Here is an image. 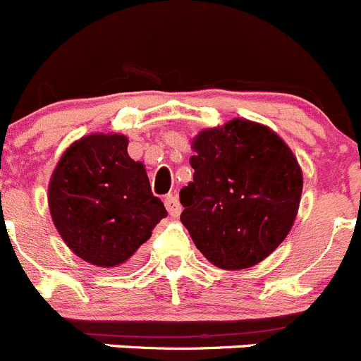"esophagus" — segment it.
Segmentation results:
<instances>
[{
    "mask_svg": "<svg viewBox=\"0 0 361 361\" xmlns=\"http://www.w3.org/2000/svg\"><path fill=\"white\" fill-rule=\"evenodd\" d=\"M165 205H166V210H169V214L172 217H177L182 212V205H180L179 198H177L176 195H169V196H166V198H165Z\"/></svg>",
    "mask_w": 361,
    "mask_h": 361,
    "instance_id": "34e87169",
    "label": "esophagus"
}]
</instances>
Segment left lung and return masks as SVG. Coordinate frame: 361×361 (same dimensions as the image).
<instances>
[{
    "label": "left lung",
    "mask_w": 361,
    "mask_h": 361,
    "mask_svg": "<svg viewBox=\"0 0 361 361\" xmlns=\"http://www.w3.org/2000/svg\"><path fill=\"white\" fill-rule=\"evenodd\" d=\"M189 158L192 182L180 189V221L212 265H258L297 219L303 177L286 142L247 119L200 131Z\"/></svg>",
    "instance_id": "1"
}]
</instances>
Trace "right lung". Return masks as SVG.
<instances>
[{
	"mask_svg": "<svg viewBox=\"0 0 361 361\" xmlns=\"http://www.w3.org/2000/svg\"><path fill=\"white\" fill-rule=\"evenodd\" d=\"M49 209L68 247L103 269L133 262L166 217L145 166L117 133L87 135L66 149L49 182Z\"/></svg>",
	"mask_w": 361,
	"mask_h": 361,
	"instance_id": "right-lung-1",
	"label": "right lung"
}]
</instances>
